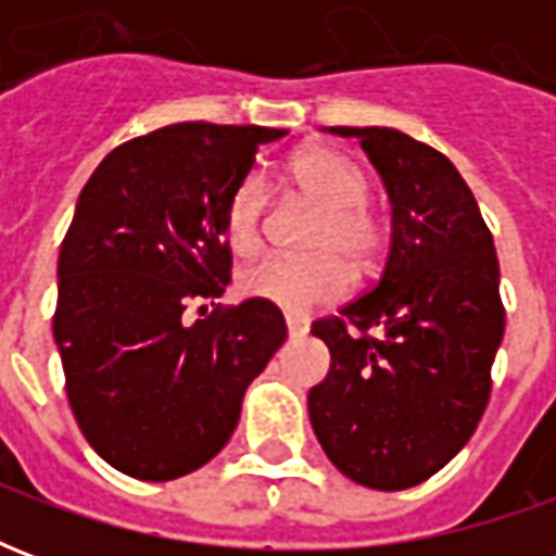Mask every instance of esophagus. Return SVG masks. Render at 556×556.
<instances>
[{
  "mask_svg": "<svg viewBox=\"0 0 556 556\" xmlns=\"http://www.w3.org/2000/svg\"><path fill=\"white\" fill-rule=\"evenodd\" d=\"M286 327H289V337H306L309 321L301 318V315H286Z\"/></svg>",
  "mask_w": 556,
  "mask_h": 556,
  "instance_id": "34e87169",
  "label": "esophagus"
}]
</instances>
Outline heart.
Wrapping results in <instances>:
<instances>
[{
    "mask_svg": "<svg viewBox=\"0 0 556 556\" xmlns=\"http://www.w3.org/2000/svg\"><path fill=\"white\" fill-rule=\"evenodd\" d=\"M291 181L321 207L309 250L303 258H262L247 267L238 289L247 298L274 303L286 313H306L318 303L339 301L351 286L349 265L369 270L381 253V226L366 207L369 178L366 172L333 148H303L289 163ZM267 190L258 175H247L226 202L223 229L238 255H253L262 247Z\"/></svg>",
    "mask_w": 556,
    "mask_h": 556,
    "instance_id": "b5f03b06",
    "label": "heart"
}]
</instances>
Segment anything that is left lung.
<instances>
[{
  "instance_id": "obj_1",
  "label": "left lung",
  "mask_w": 556,
  "mask_h": 556,
  "mask_svg": "<svg viewBox=\"0 0 556 556\" xmlns=\"http://www.w3.org/2000/svg\"><path fill=\"white\" fill-rule=\"evenodd\" d=\"M357 137L393 205L381 279L313 325L330 372L309 390V422L354 482L402 491L438 473L477 431L501 349V267L465 178L441 151L393 127Z\"/></svg>"
}]
</instances>
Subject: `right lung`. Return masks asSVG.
Wrapping results in <instances>:
<instances>
[{"label":"right lung","mask_w":556,"mask_h":556,"mask_svg":"<svg viewBox=\"0 0 556 556\" xmlns=\"http://www.w3.org/2000/svg\"><path fill=\"white\" fill-rule=\"evenodd\" d=\"M286 130L181 122L110 151L77 199L53 337L79 431L106 465L166 482L211 462L286 342L274 303H190L229 286L226 202Z\"/></svg>","instance_id":"right-lung-1"}]
</instances>
